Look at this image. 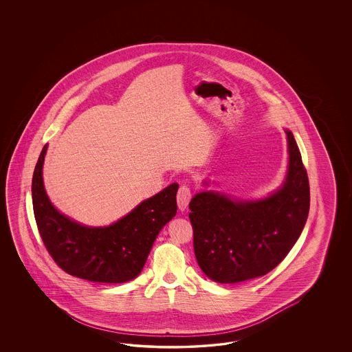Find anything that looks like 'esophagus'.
Returning a JSON list of instances; mask_svg holds the SVG:
<instances>
[{
  "instance_id": "esophagus-1",
  "label": "esophagus",
  "mask_w": 352,
  "mask_h": 352,
  "mask_svg": "<svg viewBox=\"0 0 352 352\" xmlns=\"http://www.w3.org/2000/svg\"><path fill=\"white\" fill-rule=\"evenodd\" d=\"M192 193L190 187L187 186H181L178 193H177V203H178V208L181 212H184L188 206V204L191 201Z\"/></svg>"
}]
</instances>
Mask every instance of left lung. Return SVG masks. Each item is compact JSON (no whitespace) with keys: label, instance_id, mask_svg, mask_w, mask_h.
I'll return each mask as SVG.
<instances>
[{"label":"left lung","instance_id":"1","mask_svg":"<svg viewBox=\"0 0 352 352\" xmlns=\"http://www.w3.org/2000/svg\"><path fill=\"white\" fill-rule=\"evenodd\" d=\"M285 133L288 170L278 190L253 201L203 191L190 203L195 256L215 283L234 284L266 275L302 234L309 217V177L293 133Z\"/></svg>","mask_w":352,"mask_h":352}]
</instances>
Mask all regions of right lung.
<instances>
[{"label":"right lung","mask_w":352,"mask_h":352,"mask_svg":"<svg viewBox=\"0 0 352 352\" xmlns=\"http://www.w3.org/2000/svg\"><path fill=\"white\" fill-rule=\"evenodd\" d=\"M43 146L33 171V213L43 244L67 274L87 281L118 284L138 276L162 227L177 214L178 184L142 201L118 222L89 227L58 212L43 187Z\"/></svg>","instance_id":"add662e5"}]
</instances>
